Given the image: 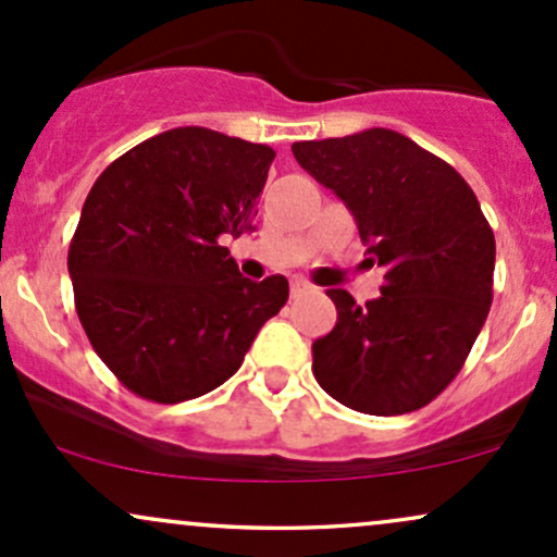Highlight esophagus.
Wrapping results in <instances>:
<instances>
[{
  "label": "esophagus",
  "instance_id": "34e87169",
  "mask_svg": "<svg viewBox=\"0 0 557 557\" xmlns=\"http://www.w3.org/2000/svg\"><path fill=\"white\" fill-rule=\"evenodd\" d=\"M311 285L304 283V280H293L290 283V298H301L304 293H309Z\"/></svg>",
  "mask_w": 557,
  "mask_h": 557
}]
</instances>
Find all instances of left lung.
<instances>
[{
  "instance_id": "left-lung-1",
  "label": "left lung",
  "mask_w": 557,
  "mask_h": 557,
  "mask_svg": "<svg viewBox=\"0 0 557 557\" xmlns=\"http://www.w3.org/2000/svg\"><path fill=\"white\" fill-rule=\"evenodd\" d=\"M354 213L381 296L327 290L338 322L311 344L317 383L364 414H405L455 381L492 307L494 232L468 182L391 129L293 143Z\"/></svg>"
}]
</instances>
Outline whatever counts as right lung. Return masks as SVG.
<instances>
[{"label": "right lung", "mask_w": 557, "mask_h": 557, "mask_svg": "<svg viewBox=\"0 0 557 557\" xmlns=\"http://www.w3.org/2000/svg\"><path fill=\"white\" fill-rule=\"evenodd\" d=\"M272 161L269 145L182 126L97 176L69 248L73 301L132 394L158 405L209 394L285 307L283 274L253 283L222 246L253 230Z\"/></svg>", "instance_id": "right-lung-1"}]
</instances>
